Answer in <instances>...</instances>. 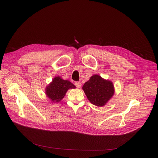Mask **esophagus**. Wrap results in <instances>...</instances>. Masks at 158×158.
Segmentation results:
<instances>
[{
	"instance_id": "1",
	"label": "esophagus",
	"mask_w": 158,
	"mask_h": 158,
	"mask_svg": "<svg viewBox=\"0 0 158 158\" xmlns=\"http://www.w3.org/2000/svg\"><path fill=\"white\" fill-rule=\"evenodd\" d=\"M75 85H76L77 86V88H81V82H75Z\"/></svg>"
}]
</instances>
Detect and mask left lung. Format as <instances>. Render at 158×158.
<instances>
[{"mask_svg":"<svg viewBox=\"0 0 158 158\" xmlns=\"http://www.w3.org/2000/svg\"><path fill=\"white\" fill-rule=\"evenodd\" d=\"M82 88L89 101L98 107L105 106L114 94L112 81L105 79L97 74L90 77Z\"/></svg>","mask_w":158,"mask_h":158,"instance_id":"8db88e82","label":"left lung"}]
</instances>
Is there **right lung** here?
<instances>
[{
	"mask_svg": "<svg viewBox=\"0 0 158 158\" xmlns=\"http://www.w3.org/2000/svg\"><path fill=\"white\" fill-rule=\"evenodd\" d=\"M76 86L69 80H64L60 76H56L45 87V95L52 102H59L69 89H75Z\"/></svg>",
	"mask_w": 158,
	"mask_h": 158,
	"instance_id": "right-lung-1",
	"label": "right lung"
}]
</instances>
